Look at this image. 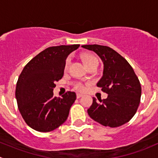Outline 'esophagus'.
I'll return each mask as SVG.
<instances>
[{"instance_id":"esophagus-1","label":"esophagus","mask_w":158,"mask_h":158,"mask_svg":"<svg viewBox=\"0 0 158 158\" xmlns=\"http://www.w3.org/2000/svg\"><path fill=\"white\" fill-rule=\"evenodd\" d=\"M82 94H79V93H77V94H76V98H81V97H82Z\"/></svg>"}]
</instances>
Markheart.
I'll use <instances>...</instances> for the list:
<instances>
[{
  "label": "heart",
  "instance_id": "obj_1",
  "mask_svg": "<svg viewBox=\"0 0 158 158\" xmlns=\"http://www.w3.org/2000/svg\"><path fill=\"white\" fill-rule=\"evenodd\" d=\"M82 59H83V61L84 63H85V66H87V68L90 67V66H98V59H97L95 56L92 55V54H90V53L84 54L83 56H82ZM70 63H71V58L69 57L66 61L65 69H68V68H69L70 66ZM73 86H74V88L78 91H84L85 89V85L80 82H74V83H73Z\"/></svg>",
  "mask_w": 158,
  "mask_h": 158
}]
</instances>
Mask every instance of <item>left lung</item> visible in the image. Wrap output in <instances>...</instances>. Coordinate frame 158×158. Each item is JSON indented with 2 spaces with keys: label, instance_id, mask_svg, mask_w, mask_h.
Returning <instances> with one entry per match:
<instances>
[{
  "label": "left lung",
  "instance_id": "8db88e82",
  "mask_svg": "<svg viewBox=\"0 0 158 158\" xmlns=\"http://www.w3.org/2000/svg\"><path fill=\"white\" fill-rule=\"evenodd\" d=\"M95 52L104 65L102 77L97 83L108 94L106 99L93 98L88 109L91 118L104 126L115 128L127 123L136 113L140 103L141 87L128 62L106 46L83 45Z\"/></svg>",
  "mask_w": 158,
  "mask_h": 158
}]
</instances>
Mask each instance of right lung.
Here are the masks:
<instances>
[{"mask_svg":"<svg viewBox=\"0 0 158 158\" xmlns=\"http://www.w3.org/2000/svg\"><path fill=\"white\" fill-rule=\"evenodd\" d=\"M79 47V44L48 47L32 59L20 73L15 96L19 111L31 128L51 131L67 119L76 93L67 92L56 98L52 91L55 82L63 78L66 58Z\"/></svg>","mask_w":158,"mask_h":158,"instance_id":"add662e5","label":"right lung"}]
</instances>
